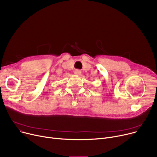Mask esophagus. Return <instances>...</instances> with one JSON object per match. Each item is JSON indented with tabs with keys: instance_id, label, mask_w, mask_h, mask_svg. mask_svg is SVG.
<instances>
[{
	"instance_id": "esophagus-1",
	"label": "esophagus",
	"mask_w": 157,
	"mask_h": 157,
	"mask_svg": "<svg viewBox=\"0 0 157 157\" xmlns=\"http://www.w3.org/2000/svg\"><path fill=\"white\" fill-rule=\"evenodd\" d=\"M81 70H79V69H76V70L74 71V74H75L76 75L79 76L80 74H81Z\"/></svg>"
}]
</instances>
